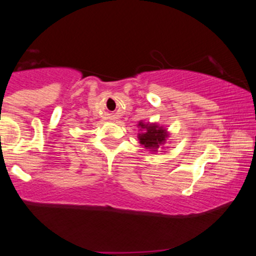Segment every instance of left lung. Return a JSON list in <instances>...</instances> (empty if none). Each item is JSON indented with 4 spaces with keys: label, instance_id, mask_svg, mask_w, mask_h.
Here are the masks:
<instances>
[{
    "label": "left lung",
    "instance_id": "left-lung-1",
    "mask_svg": "<svg viewBox=\"0 0 256 256\" xmlns=\"http://www.w3.org/2000/svg\"><path fill=\"white\" fill-rule=\"evenodd\" d=\"M140 128H143V132L138 136L140 138V143L143 144L146 149H152L156 152V149L160 148L161 144L166 142V138L168 137L167 131L164 128H158L156 124H144V122H140L138 124Z\"/></svg>",
    "mask_w": 256,
    "mask_h": 256
}]
</instances>
